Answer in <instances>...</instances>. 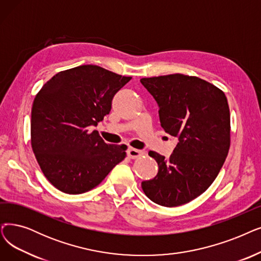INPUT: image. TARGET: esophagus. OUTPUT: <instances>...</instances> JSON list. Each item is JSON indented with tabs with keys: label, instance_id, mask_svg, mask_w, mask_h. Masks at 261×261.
<instances>
[{
	"label": "esophagus",
	"instance_id": "34e87169",
	"mask_svg": "<svg viewBox=\"0 0 261 261\" xmlns=\"http://www.w3.org/2000/svg\"><path fill=\"white\" fill-rule=\"evenodd\" d=\"M127 154L129 158L131 159H135V158H139L143 154V151L142 150H139V149H135V148H132V147H129L128 150H127Z\"/></svg>",
	"mask_w": 261,
	"mask_h": 261
}]
</instances>
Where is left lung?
Listing matches in <instances>:
<instances>
[{
  "label": "left lung",
  "instance_id": "left-lung-1",
  "mask_svg": "<svg viewBox=\"0 0 261 261\" xmlns=\"http://www.w3.org/2000/svg\"><path fill=\"white\" fill-rule=\"evenodd\" d=\"M141 83L156 101L161 127L178 138L169 158L149 151L159 171L143 181V191L160 206L184 205L211 186L228 154L227 98L209 82L180 73L144 77Z\"/></svg>",
  "mask_w": 261,
  "mask_h": 261
}]
</instances>
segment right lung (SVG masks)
I'll use <instances>...</instances> for the list:
<instances>
[{
  "instance_id": "add662e5",
  "label": "right lung",
  "mask_w": 261,
  "mask_h": 261,
  "mask_svg": "<svg viewBox=\"0 0 261 261\" xmlns=\"http://www.w3.org/2000/svg\"><path fill=\"white\" fill-rule=\"evenodd\" d=\"M131 80L96 65L56 73L32 108V148L42 173L67 194H81L102 181L126 156V145L107 144L97 126L113 97Z\"/></svg>"
}]
</instances>
